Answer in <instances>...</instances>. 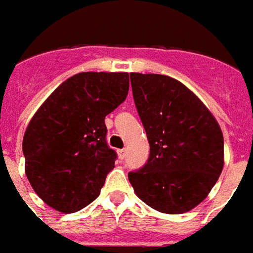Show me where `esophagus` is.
Listing matches in <instances>:
<instances>
[{"label":"esophagus","mask_w":253,"mask_h":253,"mask_svg":"<svg viewBox=\"0 0 253 253\" xmlns=\"http://www.w3.org/2000/svg\"><path fill=\"white\" fill-rule=\"evenodd\" d=\"M117 155H119V158L124 159L125 155H126V150L125 149H120V150H117Z\"/></svg>","instance_id":"esophagus-1"}]
</instances>
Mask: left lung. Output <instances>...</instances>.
I'll return each instance as SVG.
<instances>
[{"label":"left lung","instance_id":"left-lung-1","mask_svg":"<svg viewBox=\"0 0 253 253\" xmlns=\"http://www.w3.org/2000/svg\"><path fill=\"white\" fill-rule=\"evenodd\" d=\"M133 98L150 145L128 179L143 203L181 214L205 200L223 169V134L205 104L181 82L130 73Z\"/></svg>","mask_w":253,"mask_h":253}]
</instances>
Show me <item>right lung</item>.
I'll return each mask as SVG.
<instances>
[{
    "instance_id": "right-lung-1",
    "label": "right lung",
    "mask_w": 253,
    "mask_h": 253,
    "mask_svg": "<svg viewBox=\"0 0 253 253\" xmlns=\"http://www.w3.org/2000/svg\"><path fill=\"white\" fill-rule=\"evenodd\" d=\"M128 90V73H78L36 111L23 137L24 171L46 205L73 213L98 197L117 158L104 119Z\"/></svg>"
}]
</instances>
